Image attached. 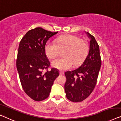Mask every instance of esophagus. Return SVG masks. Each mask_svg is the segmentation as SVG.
Returning a JSON list of instances; mask_svg holds the SVG:
<instances>
[{"label": "esophagus", "instance_id": "1", "mask_svg": "<svg viewBox=\"0 0 121 121\" xmlns=\"http://www.w3.org/2000/svg\"><path fill=\"white\" fill-rule=\"evenodd\" d=\"M64 73L63 72V71H59V74H60V75H63L64 74Z\"/></svg>", "mask_w": 121, "mask_h": 121}]
</instances>
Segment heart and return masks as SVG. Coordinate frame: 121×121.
I'll return each instance as SVG.
<instances>
[{
	"mask_svg": "<svg viewBox=\"0 0 121 121\" xmlns=\"http://www.w3.org/2000/svg\"><path fill=\"white\" fill-rule=\"evenodd\" d=\"M56 43L48 41L45 46V52L48 58L53 59L58 56L60 50H65L64 58L56 59L51 63L52 66L60 70H66L73 66H79L85 61L88 55L89 45L86 40L73 34L59 36Z\"/></svg>",
	"mask_w": 121,
	"mask_h": 121,
	"instance_id": "heart-1",
	"label": "heart"
}]
</instances>
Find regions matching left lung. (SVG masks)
<instances>
[{"mask_svg":"<svg viewBox=\"0 0 121 121\" xmlns=\"http://www.w3.org/2000/svg\"><path fill=\"white\" fill-rule=\"evenodd\" d=\"M90 39L88 55L79 68L65 73L64 85L66 97L73 102H80L93 92L100 69L101 60L99 46L92 35L87 32Z\"/></svg>","mask_w":121,"mask_h":121,"instance_id":"1","label":"left lung"}]
</instances>
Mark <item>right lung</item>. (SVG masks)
<instances>
[{"instance_id": "add662e5", "label": "right lung", "mask_w": 121, "mask_h": 121, "mask_svg": "<svg viewBox=\"0 0 121 121\" xmlns=\"http://www.w3.org/2000/svg\"><path fill=\"white\" fill-rule=\"evenodd\" d=\"M57 33L35 28L26 33L19 45L16 66L21 83L26 93L35 101L48 97L53 82L59 76L57 69L48 70L50 63L45 52L47 41Z\"/></svg>"}]
</instances>
